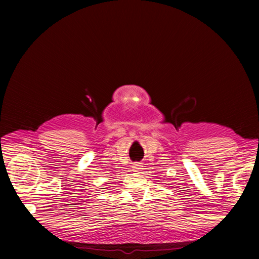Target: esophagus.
Returning <instances> with one entry per match:
<instances>
[{"mask_svg":"<svg viewBox=\"0 0 259 259\" xmlns=\"http://www.w3.org/2000/svg\"><path fill=\"white\" fill-rule=\"evenodd\" d=\"M133 169L135 170V171H140V170L142 169V163L141 162H134Z\"/></svg>","mask_w":259,"mask_h":259,"instance_id":"1","label":"esophagus"}]
</instances>
